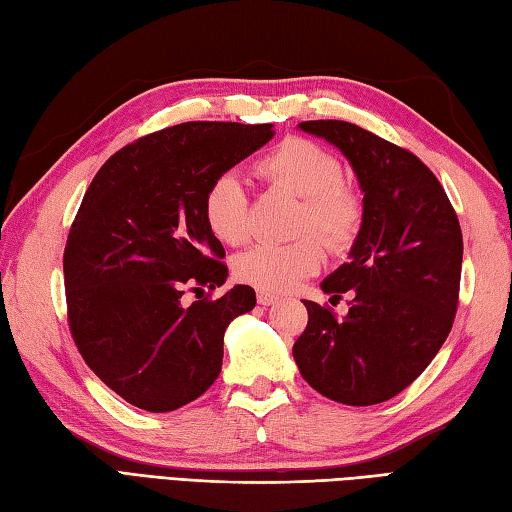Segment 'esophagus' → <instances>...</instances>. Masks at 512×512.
Returning a JSON list of instances; mask_svg holds the SVG:
<instances>
[{
	"instance_id": "1",
	"label": "esophagus",
	"mask_w": 512,
	"mask_h": 512,
	"mask_svg": "<svg viewBox=\"0 0 512 512\" xmlns=\"http://www.w3.org/2000/svg\"><path fill=\"white\" fill-rule=\"evenodd\" d=\"M257 301L262 303V306H270V303L277 301V295H273V292H257Z\"/></svg>"
}]
</instances>
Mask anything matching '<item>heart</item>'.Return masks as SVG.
<instances>
[{
	"instance_id": "obj_1",
	"label": "heart",
	"mask_w": 512,
	"mask_h": 512,
	"mask_svg": "<svg viewBox=\"0 0 512 512\" xmlns=\"http://www.w3.org/2000/svg\"><path fill=\"white\" fill-rule=\"evenodd\" d=\"M255 176L270 187L290 191L303 200L290 244H257L235 257V277L262 290H288L317 273L323 264V244L334 250L350 248L365 220V202L347 184L343 162L310 138L290 136L255 162ZM209 231L224 244L239 246L250 235V202L235 173L217 176L202 200Z\"/></svg>"
}]
</instances>
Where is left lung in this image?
I'll use <instances>...</instances> for the list:
<instances>
[{"mask_svg":"<svg viewBox=\"0 0 512 512\" xmlns=\"http://www.w3.org/2000/svg\"><path fill=\"white\" fill-rule=\"evenodd\" d=\"M303 132L339 147L365 193L350 262L321 288L350 312L303 301L308 325L292 345L301 376L325 398L378 405L409 387L447 341L460 301L462 228L440 180L389 140L345 121Z\"/></svg>","mask_w":512,"mask_h":512,"instance_id":"obj_1","label":"left lung"}]
</instances>
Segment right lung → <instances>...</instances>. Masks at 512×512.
<instances>
[{"instance_id": "add662e5", "label": "right lung", "mask_w": 512, "mask_h": 512, "mask_svg": "<svg viewBox=\"0 0 512 512\" xmlns=\"http://www.w3.org/2000/svg\"><path fill=\"white\" fill-rule=\"evenodd\" d=\"M273 136L268 123L173 125L118 149L85 191L63 253L68 325L83 361L129 405L180 409L220 376L224 332L255 308V290L211 299L228 268L202 200ZM187 289L199 297L191 307Z\"/></svg>"}]
</instances>
